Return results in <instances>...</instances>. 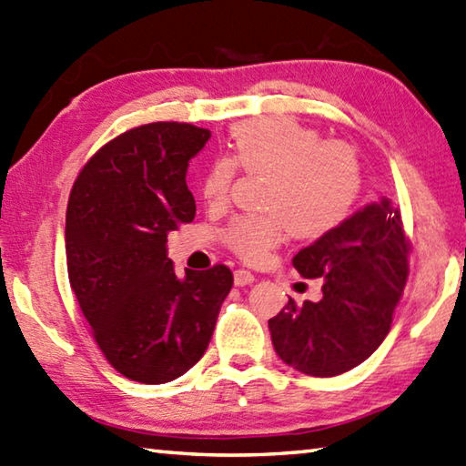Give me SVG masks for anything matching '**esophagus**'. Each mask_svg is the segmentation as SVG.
Wrapping results in <instances>:
<instances>
[{
  "mask_svg": "<svg viewBox=\"0 0 466 466\" xmlns=\"http://www.w3.org/2000/svg\"><path fill=\"white\" fill-rule=\"evenodd\" d=\"M234 282L236 287H244V285H250V282H254V275L250 270L246 268H238L234 272Z\"/></svg>",
  "mask_w": 466,
  "mask_h": 466,
  "instance_id": "obj_1",
  "label": "esophagus"
}]
</instances>
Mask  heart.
<instances>
[{"label":"heart","mask_w":466,"mask_h":466,"mask_svg":"<svg viewBox=\"0 0 466 466\" xmlns=\"http://www.w3.org/2000/svg\"><path fill=\"white\" fill-rule=\"evenodd\" d=\"M238 169L267 177L260 208L267 214H244L222 230L234 254L258 262L287 238L315 240L348 220L361 191L358 149L329 139L290 118H257L236 127L226 157L209 163L199 191L209 209L230 202Z\"/></svg>","instance_id":"b5f03b06"}]
</instances>
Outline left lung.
<instances>
[{
    "instance_id": "left-lung-1",
    "label": "left lung",
    "mask_w": 466,
    "mask_h": 466,
    "mask_svg": "<svg viewBox=\"0 0 466 466\" xmlns=\"http://www.w3.org/2000/svg\"><path fill=\"white\" fill-rule=\"evenodd\" d=\"M410 244L400 208L384 199L353 214L293 258L305 279H323V299H293L268 319L287 366L333 378L360 366L390 333L410 275Z\"/></svg>"
}]
</instances>
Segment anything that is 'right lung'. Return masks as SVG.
<instances>
[{
	"label": "right lung",
	"instance_id": "right-lung-1",
	"mask_svg": "<svg viewBox=\"0 0 466 466\" xmlns=\"http://www.w3.org/2000/svg\"><path fill=\"white\" fill-rule=\"evenodd\" d=\"M208 139L189 123L133 127L105 143L70 189L72 293L106 361L141 384H166L202 360L234 282L226 264L179 279L166 254L167 232L196 216L186 171Z\"/></svg>",
	"mask_w": 466,
	"mask_h": 466
}]
</instances>
